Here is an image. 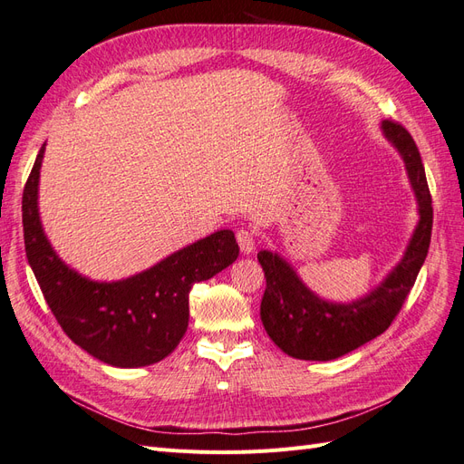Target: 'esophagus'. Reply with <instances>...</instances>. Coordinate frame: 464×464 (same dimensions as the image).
<instances>
[{
    "mask_svg": "<svg viewBox=\"0 0 464 464\" xmlns=\"http://www.w3.org/2000/svg\"><path fill=\"white\" fill-rule=\"evenodd\" d=\"M236 240H237V246H240L244 256L254 254V249H256V236H254V232L246 230V228H240V230L236 232Z\"/></svg>",
    "mask_w": 464,
    "mask_h": 464,
    "instance_id": "34e87169",
    "label": "esophagus"
}]
</instances>
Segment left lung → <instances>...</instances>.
I'll list each match as a JSON object with an SVG mask.
<instances>
[{
	"mask_svg": "<svg viewBox=\"0 0 464 464\" xmlns=\"http://www.w3.org/2000/svg\"><path fill=\"white\" fill-rule=\"evenodd\" d=\"M382 130L404 160L420 215L402 259L383 283L350 304L327 302L307 288L292 265L278 254L266 249L257 254L266 278L261 300L263 327L271 341L292 358L334 360L387 331L426 261L433 208L422 157L414 139L401 123L385 120L382 121Z\"/></svg>",
	"mask_w": 464,
	"mask_h": 464,
	"instance_id": "8db88e82",
	"label": "left lung"
}]
</instances>
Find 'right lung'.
<instances>
[{"label":"right lung","instance_id":"obj_1","mask_svg":"<svg viewBox=\"0 0 464 464\" xmlns=\"http://www.w3.org/2000/svg\"><path fill=\"white\" fill-rule=\"evenodd\" d=\"M44 149L46 143L23 191V232L46 304L69 339L96 360L116 368L160 362L188 331L191 286L227 269L240 254L234 232L218 230L130 278L91 280L58 257L42 228L38 179Z\"/></svg>","mask_w":464,"mask_h":464}]
</instances>
